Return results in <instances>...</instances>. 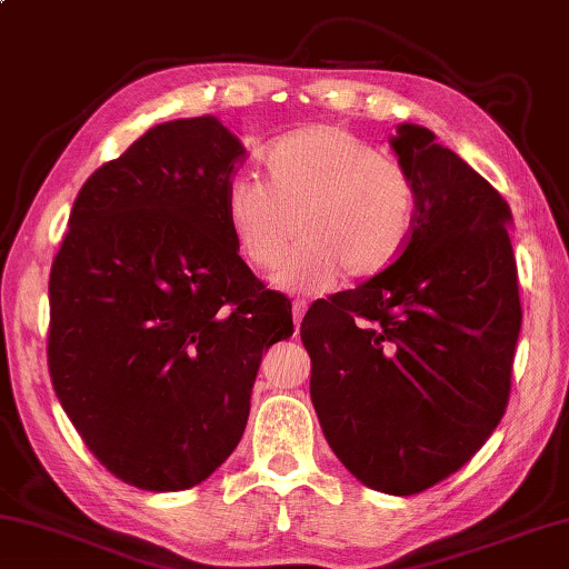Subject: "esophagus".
Listing matches in <instances>:
<instances>
[{
	"label": "esophagus",
	"mask_w": 569,
	"mask_h": 569,
	"mask_svg": "<svg viewBox=\"0 0 569 569\" xmlns=\"http://www.w3.org/2000/svg\"><path fill=\"white\" fill-rule=\"evenodd\" d=\"M303 311H307V301H293V325H296V332H299V329H301Z\"/></svg>",
	"instance_id": "obj_1"
}]
</instances>
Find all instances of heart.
Wrapping results in <instances>:
<instances>
[{
    "instance_id": "heart-1",
    "label": "heart",
    "mask_w": 569,
    "mask_h": 569,
    "mask_svg": "<svg viewBox=\"0 0 569 569\" xmlns=\"http://www.w3.org/2000/svg\"><path fill=\"white\" fill-rule=\"evenodd\" d=\"M266 183L234 178L224 219L234 248L258 273H276L293 237L301 244L281 283L303 291L383 276L406 256L419 224L409 168L342 124H307L262 158Z\"/></svg>"
}]
</instances>
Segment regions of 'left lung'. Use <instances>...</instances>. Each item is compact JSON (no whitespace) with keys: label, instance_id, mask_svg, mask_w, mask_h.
Wrapping results in <instances>:
<instances>
[{"label":"left lung","instance_id":"obj_1","mask_svg":"<svg viewBox=\"0 0 569 569\" xmlns=\"http://www.w3.org/2000/svg\"><path fill=\"white\" fill-rule=\"evenodd\" d=\"M391 146L417 181V234L383 276L311 303L301 342L335 455L368 488L413 496L503 419L521 299L501 193L427 127Z\"/></svg>","mask_w":569,"mask_h":569}]
</instances>
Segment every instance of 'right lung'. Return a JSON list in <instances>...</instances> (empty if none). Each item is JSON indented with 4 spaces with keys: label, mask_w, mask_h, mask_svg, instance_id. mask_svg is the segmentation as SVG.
Segmentation results:
<instances>
[{
    "label": "right lung",
    "mask_w": 569,
    "mask_h": 569,
    "mask_svg": "<svg viewBox=\"0 0 569 569\" xmlns=\"http://www.w3.org/2000/svg\"><path fill=\"white\" fill-rule=\"evenodd\" d=\"M242 158L214 117L152 127L81 186L50 268L53 391L134 488L207 480L242 439L262 352L293 335L227 227Z\"/></svg>",
    "instance_id": "add662e5"
}]
</instances>
